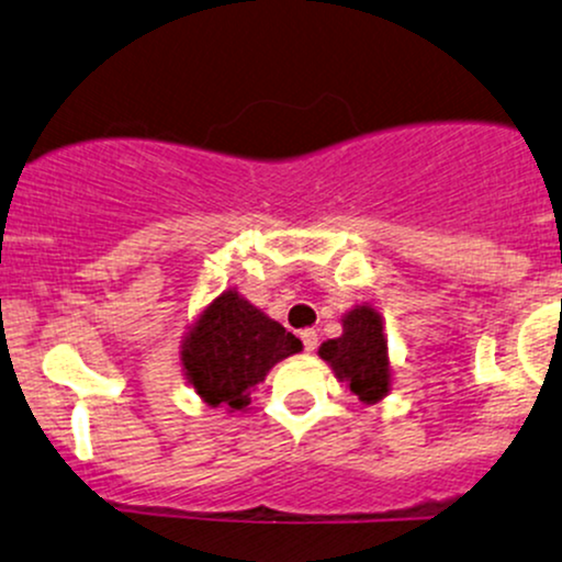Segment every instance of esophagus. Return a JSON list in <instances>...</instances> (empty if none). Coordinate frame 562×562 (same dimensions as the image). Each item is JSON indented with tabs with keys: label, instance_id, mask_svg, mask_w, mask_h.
<instances>
[{
	"label": "esophagus",
	"instance_id": "obj_1",
	"mask_svg": "<svg viewBox=\"0 0 562 562\" xmlns=\"http://www.w3.org/2000/svg\"><path fill=\"white\" fill-rule=\"evenodd\" d=\"M301 340H303V348H306V351H317V346H319L317 330H312V327H308V330H301Z\"/></svg>",
	"mask_w": 562,
	"mask_h": 562
}]
</instances>
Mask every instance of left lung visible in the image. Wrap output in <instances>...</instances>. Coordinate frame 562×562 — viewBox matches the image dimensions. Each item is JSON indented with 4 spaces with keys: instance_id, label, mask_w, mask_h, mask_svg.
<instances>
[{
    "instance_id": "obj_1",
    "label": "left lung",
    "mask_w": 562,
    "mask_h": 562,
    "mask_svg": "<svg viewBox=\"0 0 562 562\" xmlns=\"http://www.w3.org/2000/svg\"><path fill=\"white\" fill-rule=\"evenodd\" d=\"M319 357L333 367L359 402L375 404L389 393V344L380 314L370 306H357L344 317V335L319 346Z\"/></svg>"
}]
</instances>
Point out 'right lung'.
<instances>
[{"instance_id": "1", "label": "right lung", "mask_w": 562, "mask_h": 562, "mask_svg": "<svg viewBox=\"0 0 562 562\" xmlns=\"http://www.w3.org/2000/svg\"><path fill=\"white\" fill-rule=\"evenodd\" d=\"M301 340L280 322L269 319L261 308L235 290H227L200 314L182 346L184 375L205 404L245 409L250 389L267 372L301 351Z\"/></svg>"}]
</instances>
